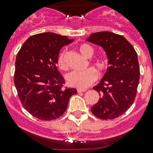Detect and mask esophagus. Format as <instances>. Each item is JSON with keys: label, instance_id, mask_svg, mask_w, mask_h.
<instances>
[{"label": "esophagus", "instance_id": "34e87169", "mask_svg": "<svg viewBox=\"0 0 153 153\" xmlns=\"http://www.w3.org/2000/svg\"><path fill=\"white\" fill-rule=\"evenodd\" d=\"M85 91H86V90H85V89H77L78 93H82V92H85Z\"/></svg>", "mask_w": 153, "mask_h": 153}]
</instances>
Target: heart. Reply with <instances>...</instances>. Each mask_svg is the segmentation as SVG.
Segmentation results:
<instances>
[{"mask_svg": "<svg viewBox=\"0 0 153 153\" xmlns=\"http://www.w3.org/2000/svg\"><path fill=\"white\" fill-rule=\"evenodd\" d=\"M79 51L86 58H91L94 53V50L91 46L83 44L79 46ZM66 53L62 52L58 58V66L62 70H67V64L65 60ZM92 64L99 72H103L107 69L108 61L106 58L100 57L92 62ZM97 79V73L93 69H89L83 72L73 71L67 76V81L69 86L79 89H85Z\"/></svg>", "mask_w": 153, "mask_h": 153, "instance_id": "1", "label": "heart"}]
</instances>
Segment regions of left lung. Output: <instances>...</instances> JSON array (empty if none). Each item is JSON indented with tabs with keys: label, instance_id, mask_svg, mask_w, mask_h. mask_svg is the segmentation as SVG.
I'll list each match as a JSON object with an SVG mask.
<instances>
[{
	"label": "left lung",
	"instance_id": "left-lung-1",
	"mask_svg": "<svg viewBox=\"0 0 153 153\" xmlns=\"http://www.w3.org/2000/svg\"><path fill=\"white\" fill-rule=\"evenodd\" d=\"M86 40L102 47L109 65L100 83L93 86L100 97L91 111L100 119L113 120L134 102L140 74L137 53L123 36L109 31L92 33Z\"/></svg>",
	"mask_w": 153,
	"mask_h": 153
}]
</instances>
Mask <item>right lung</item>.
Listing matches in <instances>:
<instances>
[{"label": "right lung", "mask_w": 153, "mask_h": 153, "mask_svg": "<svg viewBox=\"0 0 153 153\" xmlns=\"http://www.w3.org/2000/svg\"><path fill=\"white\" fill-rule=\"evenodd\" d=\"M74 40L51 32L38 33L30 36L17 53L14 84L24 108L36 118H59L77 93L63 88L64 79L56 68L60 49Z\"/></svg>", "instance_id": "obj_1"}]
</instances>
